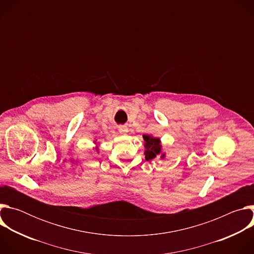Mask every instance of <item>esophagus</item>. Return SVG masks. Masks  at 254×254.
Masks as SVG:
<instances>
[{
	"label": "esophagus",
	"instance_id": "34e87169",
	"mask_svg": "<svg viewBox=\"0 0 254 254\" xmlns=\"http://www.w3.org/2000/svg\"><path fill=\"white\" fill-rule=\"evenodd\" d=\"M119 130H120V132H121V133H127V132L128 131L127 127H125V126H121V127H119Z\"/></svg>",
	"mask_w": 254,
	"mask_h": 254
}]
</instances>
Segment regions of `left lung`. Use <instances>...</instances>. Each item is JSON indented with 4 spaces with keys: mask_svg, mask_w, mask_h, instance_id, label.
<instances>
[{
    "mask_svg": "<svg viewBox=\"0 0 254 254\" xmlns=\"http://www.w3.org/2000/svg\"><path fill=\"white\" fill-rule=\"evenodd\" d=\"M144 140V158L147 161H151L160 157L162 160L165 159L166 154L162 152V143L159 137H155L153 135L143 134L142 135Z\"/></svg>",
    "mask_w": 254,
    "mask_h": 254,
    "instance_id": "obj_1",
    "label": "left lung"
}]
</instances>
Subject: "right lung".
<instances>
[{"label": "right lung", "instance_id": "1", "mask_svg": "<svg viewBox=\"0 0 254 254\" xmlns=\"http://www.w3.org/2000/svg\"><path fill=\"white\" fill-rule=\"evenodd\" d=\"M94 143H96V140H94ZM95 150H96V152H98V150H99V148H98V146H96L95 148H94Z\"/></svg>", "mask_w": 254, "mask_h": 254}]
</instances>
